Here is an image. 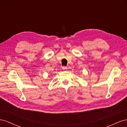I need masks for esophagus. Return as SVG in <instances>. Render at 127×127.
Here are the masks:
<instances>
[{
  "label": "esophagus",
  "instance_id": "obj_1",
  "mask_svg": "<svg viewBox=\"0 0 127 127\" xmlns=\"http://www.w3.org/2000/svg\"><path fill=\"white\" fill-rule=\"evenodd\" d=\"M62 69H63L64 70H66L67 69V68L66 67H64H64H62Z\"/></svg>",
  "mask_w": 127,
  "mask_h": 127
}]
</instances>
